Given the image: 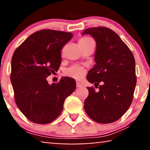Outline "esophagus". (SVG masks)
I'll return each instance as SVG.
<instances>
[{"label": "esophagus", "mask_w": 150, "mask_h": 150, "mask_svg": "<svg viewBox=\"0 0 150 150\" xmlns=\"http://www.w3.org/2000/svg\"><path fill=\"white\" fill-rule=\"evenodd\" d=\"M76 86H77V88H80V87H81V86H82V84L80 83V82L77 81V82H76Z\"/></svg>", "instance_id": "obj_1"}]
</instances>
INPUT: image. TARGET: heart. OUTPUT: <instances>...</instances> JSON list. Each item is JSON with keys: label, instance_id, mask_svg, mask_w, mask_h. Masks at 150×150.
<instances>
[{"label": "heart", "instance_id": "1", "mask_svg": "<svg viewBox=\"0 0 150 150\" xmlns=\"http://www.w3.org/2000/svg\"><path fill=\"white\" fill-rule=\"evenodd\" d=\"M92 41V40L89 37H82L79 40V44L80 46H83ZM84 73H85V69L83 68L74 67L67 71V75L71 77L75 78V79H80L83 77Z\"/></svg>", "mask_w": 150, "mask_h": 150}]
</instances>
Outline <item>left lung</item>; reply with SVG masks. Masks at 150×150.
<instances>
[{
  "label": "left lung",
  "instance_id": "left-lung-1",
  "mask_svg": "<svg viewBox=\"0 0 150 150\" xmlns=\"http://www.w3.org/2000/svg\"><path fill=\"white\" fill-rule=\"evenodd\" d=\"M81 35H90L96 43V64L86 79L97 87L103 82L98 92L87 88L84 109L94 121L112 123L126 112L133 98L137 83L134 56L119 36L106 27L86 29Z\"/></svg>",
  "mask_w": 150,
  "mask_h": 150
}]
</instances>
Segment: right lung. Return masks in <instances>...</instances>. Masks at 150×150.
<instances>
[{"instance_id": "1", "label": "right lung", "mask_w": 150, "mask_h": 150, "mask_svg": "<svg viewBox=\"0 0 150 150\" xmlns=\"http://www.w3.org/2000/svg\"><path fill=\"white\" fill-rule=\"evenodd\" d=\"M72 37L71 33L39 30L14 52L11 81L15 100L31 122L41 124L53 122L62 112L65 99L75 91L76 83L71 78H61L58 83L49 84L47 81V76L58 70L61 50Z\"/></svg>"}]
</instances>
